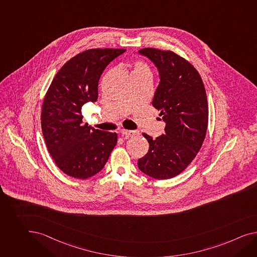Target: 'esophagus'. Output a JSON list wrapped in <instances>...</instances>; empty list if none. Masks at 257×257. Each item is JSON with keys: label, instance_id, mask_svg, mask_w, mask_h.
Returning <instances> with one entry per match:
<instances>
[{"label": "esophagus", "instance_id": "esophagus-1", "mask_svg": "<svg viewBox=\"0 0 257 257\" xmlns=\"http://www.w3.org/2000/svg\"><path fill=\"white\" fill-rule=\"evenodd\" d=\"M120 133L125 136V138H130V137H134L139 135V132L137 131H126V130H121Z\"/></svg>", "mask_w": 257, "mask_h": 257}]
</instances>
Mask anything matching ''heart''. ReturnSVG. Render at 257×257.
<instances>
[{
    "instance_id": "b5f03b06",
    "label": "heart",
    "mask_w": 257,
    "mask_h": 257,
    "mask_svg": "<svg viewBox=\"0 0 257 257\" xmlns=\"http://www.w3.org/2000/svg\"><path fill=\"white\" fill-rule=\"evenodd\" d=\"M150 73V70L149 68L147 67L146 64H145L144 62L142 61H137L134 63L133 65V72L132 73Z\"/></svg>"
}]
</instances>
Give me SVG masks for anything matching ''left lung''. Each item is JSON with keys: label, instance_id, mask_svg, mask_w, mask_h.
Masks as SVG:
<instances>
[{"label": "left lung", "instance_id": "1", "mask_svg": "<svg viewBox=\"0 0 257 257\" xmlns=\"http://www.w3.org/2000/svg\"><path fill=\"white\" fill-rule=\"evenodd\" d=\"M139 54L158 70L159 83L152 104L166 126L156 140L143 134L149 150L139 159L138 167L150 177L170 179L190 164L204 141L209 115L204 85L198 71L175 53L143 48Z\"/></svg>", "mask_w": 257, "mask_h": 257}]
</instances>
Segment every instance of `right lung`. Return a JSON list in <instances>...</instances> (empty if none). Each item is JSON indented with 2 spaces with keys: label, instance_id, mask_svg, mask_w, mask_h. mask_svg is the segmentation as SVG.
I'll list each match as a JSON object with an SVG mask.
<instances>
[{
  "label": "right lung",
  "instance_id": "obj_1",
  "mask_svg": "<svg viewBox=\"0 0 257 257\" xmlns=\"http://www.w3.org/2000/svg\"><path fill=\"white\" fill-rule=\"evenodd\" d=\"M125 49L97 48L67 61L54 77L42 108V132L55 163L67 175L92 177L105 166L117 143L115 132L83 124L82 107L98 99L106 67Z\"/></svg>",
  "mask_w": 257,
  "mask_h": 257
}]
</instances>
